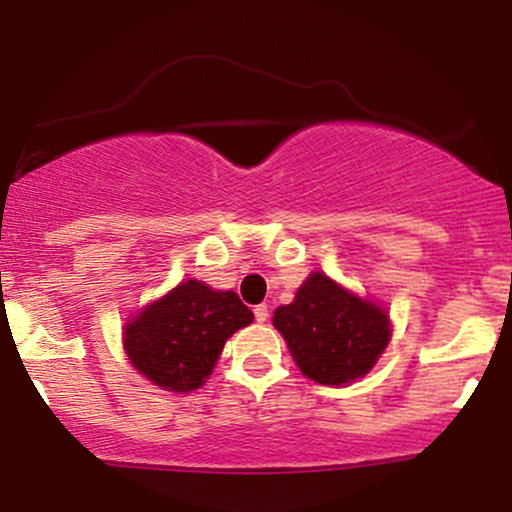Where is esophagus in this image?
I'll return each mask as SVG.
<instances>
[{"instance_id":"1","label":"esophagus","mask_w":512,"mask_h":512,"mask_svg":"<svg viewBox=\"0 0 512 512\" xmlns=\"http://www.w3.org/2000/svg\"><path fill=\"white\" fill-rule=\"evenodd\" d=\"M252 313H255V320L257 322H267V317H269V308L264 303H260V305H255V310H252Z\"/></svg>"}]
</instances>
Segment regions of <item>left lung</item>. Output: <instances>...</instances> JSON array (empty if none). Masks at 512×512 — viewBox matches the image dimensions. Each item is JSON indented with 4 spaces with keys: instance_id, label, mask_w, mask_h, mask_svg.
Returning <instances> with one entry per match:
<instances>
[{
    "instance_id": "obj_1",
    "label": "left lung",
    "mask_w": 512,
    "mask_h": 512,
    "mask_svg": "<svg viewBox=\"0 0 512 512\" xmlns=\"http://www.w3.org/2000/svg\"><path fill=\"white\" fill-rule=\"evenodd\" d=\"M274 327L296 366L320 385L363 378L390 342V315L378 303L346 291L322 272L303 281L289 305L274 310Z\"/></svg>"
}]
</instances>
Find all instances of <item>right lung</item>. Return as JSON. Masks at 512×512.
Returning <instances> with one entry per match:
<instances>
[{"label": "right lung", "mask_w": 512, "mask_h": 512, "mask_svg": "<svg viewBox=\"0 0 512 512\" xmlns=\"http://www.w3.org/2000/svg\"><path fill=\"white\" fill-rule=\"evenodd\" d=\"M250 322L252 310L238 293L187 279L127 322L125 351L154 385L192 392L207 383L226 339Z\"/></svg>", "instance_id": "obj_1"}]
</instances>
